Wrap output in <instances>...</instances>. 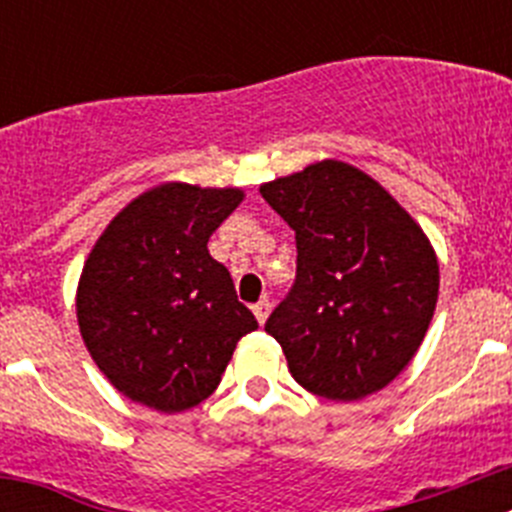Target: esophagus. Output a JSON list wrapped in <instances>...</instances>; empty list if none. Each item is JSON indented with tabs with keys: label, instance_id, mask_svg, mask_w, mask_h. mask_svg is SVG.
Masks as SVG:
<instances>
[{
	"label": "esophagus",
	"instance_id": "obj_1",
	"mask_svg": "<svg viewBox=\"0 0 512 512\" xmlns=\"http://www.w3.org/2000/svg\"><path fill=\"white\" fill-rule=\"evenodd\" d=\"M269 310H271L269 300H259L256 305H253V315H256V320H259L261 325H264L266 318H269Z\"/></svg>",
	"mask_w": 512,
	"mask_h": 512
}]
</instances>
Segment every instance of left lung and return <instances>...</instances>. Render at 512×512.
Wrapping results in <instances>:
<instances>
[{
  "label": "left lung",
  "mask_w": 512,
  "mask_h": 512,
  "mask_svg": "<svg viewBox=\"0 0 512 512\" xmlns=\"http://www.w3.org/2000/svg\"><path fill=\"white\" fill-rule=\"evenodd\" d=\"M261 197L295 230V284L266 320L295 382L336 402L387 387L436 310L431 241L372 176L333 158L261 184Z\"/></svg>",
  "instance_id": "8db88e82"
}]
</instances>
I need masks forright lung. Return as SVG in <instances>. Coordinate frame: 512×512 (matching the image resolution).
Masks as SVG:
<instances>
[{
  "label": "right lung",
  "mask_w": 512,
  "mask_h": 512,
  "mask_svg": "<svg viewBox=\"0 0 512 512\" xmlns=\"http://www.w3.org/2000/svg\"><path fill=\"white\" fill-rule=\"evenodd\" d=\"M241 189L169 182L107 225L76 289L81 338L115 390L158 413L200 405L235 343L259 328L230 271L207 251Z\"/></svg>",
  "instance_id": "right-lung-1"
}]
</instances>
